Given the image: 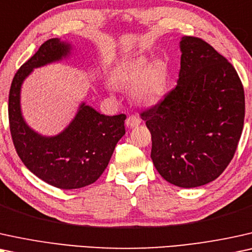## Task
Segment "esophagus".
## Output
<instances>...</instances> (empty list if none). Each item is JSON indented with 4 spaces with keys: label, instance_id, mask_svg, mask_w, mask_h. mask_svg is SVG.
I'll use <instances>...</instances> for the list:
<instances>
[{
    "label": "esophagus",
    "instance_id": "obj_1",
    "mask_svg": "<svg viewBox=\"0 0 252 252\" xmlns=\"http://www.w3.org/2000/svg\"><path fill=\"white\" fill-rule=\"evenodd\" d=\"M140 123H142V120H140L138 115H131L126 120V124L128 128H135V126H139Z\"/></svg>",
    "mask_w": 252,
    "mask_h": 252
}]
</instances>
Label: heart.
<instances>
[{
	"instance_id": "obj_1",
	"label": "heart",
	"mask_w": 252,
	"mask_h": 252,
	"mask_svg": "<svg viewBox=\"0 0 252 252\" xmlns=\"http://www.w3.org/2000/svg\"><path fill=\"white\" fill-rule=\"evenodd\" d=\"M112 82L121 89L130 87V96L135 102L153 106L166 94L168 70L162 61L150 62L145 56H138L116 65Z\"/></svg>"
}]
</instances>
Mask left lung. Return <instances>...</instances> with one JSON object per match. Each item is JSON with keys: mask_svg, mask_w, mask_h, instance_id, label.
Listing matches in <instances>:
<instances>
[{"mask_svg": "<svg viewBox=\"0 0 252 252\" xmlns=\"http://www.w3.org/2000/svg\"><path fill=\"white\" fill-rule=\"evenodd\" d=\"M177 85L140 114L152 136L153 165L167 182H212L233 159L244 123V90L234 66L199 38L180 41Z\"/></svg>", "mask_w": 252, "mask_h": 252, "instance_id": "8db88e82", "label": "left lung"}]
</instances>
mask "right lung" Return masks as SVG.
Instances as JSON below:
<instances>
[{
  "instance_id": "add662e5",
  "label": "right lung",
  "mask_w": 252,
  "mask_h": 252,
  "mask_svg": "<svg viewBox=\"0 0 252 252\" xmlns=\"http://www.w3.org/2000/svg\"><path fill=\"white\" fill-rule=\"evenodd\" d=\"M72 47L53 38L43 42L13 77L9 93V124L12 142L23 163L39 179L60 189L90 186L101 176L124 129V114L106 116L82 102L69 126L55 136H42L25 122L21 91L33 69L68 59Z\"/></svg>"
}]
</instances>
